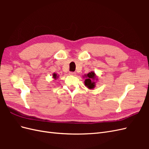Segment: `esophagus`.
<instances>
[{"instance_id": "esophagus-1", "label": "esophagus", "mask_w": 149, "mask_h": 149, "mask_svg": "<svg viewBox=\"0 0 149 149\" xmlns=\"http://www.w3.org/2000/svg\"><path fill=\"white\" fill-rule=\"evenodd\" d=\"M70 75H75L76 74V73H74V72H70Z\"/></svg>"}]
</instances>
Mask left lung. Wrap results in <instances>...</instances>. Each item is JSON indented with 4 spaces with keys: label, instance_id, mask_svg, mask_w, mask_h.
Wrapping results in <instances>:
<instances>
[{
    "label": "left lung",
    "instance_id": "obj_1",
    "mask_svg": "<svg viewBox=\"0 0 149 149\" xmlns=\"http://www.w3.org/2000/svg\"><path fill=\"white\" fill-rule=\"evenodd\" d=\"M84 76L86 78L84 81V84L86 86H87L88 88L90 89H94L96 86V82L94 81L97 80L96 74L93 71H91L87 74H84Z\"/></svg>",
    "mask_w": 149,
    "mask_h": 149
}]
</instances>
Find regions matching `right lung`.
I'll use <instances>...</instances> for the list:
<instances>
[{
  "label": "right lung",
  "instance_id": "obj_1",
  "mask_svg": "<svg viewBox=\"0 0 149 149\" xmlns=\"http://www.w3.org/2000/svg\"><path fill=\"white\" fill-rule=\"evenodd\" d=\"M58 76H57V74H56V73H53V78L55 79H56V78H58Z\"/></svg>",
  "mask_w": 149,
  "mask_h": 149
}]
</instances>
